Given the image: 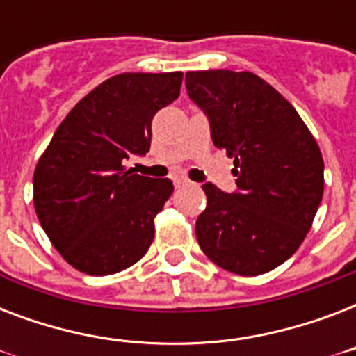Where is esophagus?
<instances>
[{
	"instance_id": "obj_1",
	"label": "esophagus",
	"mask_w": 356,
	"mask_h": 356,
	"mask_svg": "<svg viewBox=\"0 0 356 356\" xmlns=\"http://www.w3.org/2000/svg\"><path fill=\"white\" fill-rule=\"evenodd\" d=\"M186 183H188V179L186 177H181V175H175V177H173V184H175V186H183V184Z\"/></svg>"
}]
</instances>
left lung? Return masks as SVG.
<instances>
[{"mask_svg": "<svg viewBox=\"0 0 356 356\" xmlns=\"http://www.w3.org/2000/svg\"><path fill=\"white\" fill-rule=\"evenodd\" d=\"M186 92L209 116L214 145L234 159L238 186L225 194L203 184L200 248L236 275L275 270L303 243L323 197L320 145L298 111L251 72H188Z\"/></svg>", "mask_w": 356, "mask_h": 356, "instance_id": "left-lung-1", "label": "left lung"}]
</instances>
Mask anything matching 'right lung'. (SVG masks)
Returning a JSON list of instances; mask_svg holds the SVG:
<instances>
[{
    "instance_id": "1",
    "label": "right lung",
    "mask_w": 356,
    "mask_h": 356,
    "mask_svg": "<svg viewBox=\"0 0 356 356\" xmlns=\"http://www.w3.org/2000/svg\"><path fill=\"white\" fill-rule=\"evenodd\" d=\"M181 83V72L114 75L70 111L38 159L36 216L75 270L113 275L147 253L173 184L125 162L149 151L151 120L177 99Z\"/></svg>"
}]
</instances>
